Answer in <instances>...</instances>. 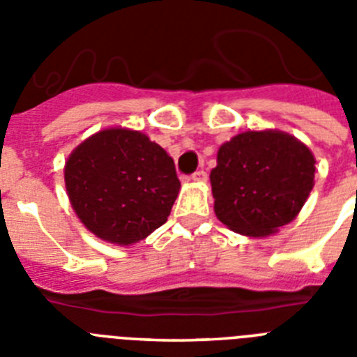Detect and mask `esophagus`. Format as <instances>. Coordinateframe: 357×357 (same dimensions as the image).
I'll list each match as a JSON object with an SVG mask.
<instances>
[{
    "mask_svg": "<svg viewBox=\"0 0 357 357\" xmlns=\"http://www.w3.org/2000/svg\"><path fill=\"white\" fill-rule=\"evenodd\" d=\"M191 181L193 182H206L207 181V173L204 172V169H200V172H195L193 175H191Z\"/></svg>",
    "mask_w": 357,
    "mask_h": 357,
    "instance_id": "1",
    "label": "esophagus"
}]
</instances>
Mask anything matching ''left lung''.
Instances as JSON below:
<instances>
[{"label": "left lung", "mask_w": 357, "mask_h": 357, "mask_svg": "<svg viewBox=\"0 0 357 357\" xmlns=\"http://www.w3.org/2000/svg\"><path fill=\"white\" fill-rule=\"evenodd\" d=\"M314 159L295 135L247 130L218 150L211 172L214 213L248 238H268L293 222L314 185Z\"/></svg>", "instance_id": "8db88e82"}]
</instances>
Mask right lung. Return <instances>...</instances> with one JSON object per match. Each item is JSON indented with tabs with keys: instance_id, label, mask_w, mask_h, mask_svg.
<instances>
[{
	"instance_id": "add662e5",
	"label": "right lung",
	"mask_w": 357,
	"mask_h": 357,
	"mask_svg": "<svg viewBox=\"0 0 357 357\" xmlns=\"http://www.w3.org/2000/svg\"><path fill=\"white\" fill-rule=\"evenodd\" d=\"M64 182L85 229L119 247L139 243L166 223L181 191L166 150L125 127L82 141L66 160Z\"/></svg>"
}]
</instances>
